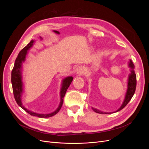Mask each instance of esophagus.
I'll list each match as a JSON object with an SVG mask.
<instances>
[{
  "label": "esophagus",
  "mask_w": 149,
  "mask_h": 149,
  "mask_svg": "<svg viewBox=\"0 0 149 149\" xmlns=\"http://www.w3.org/2000/svg\"><path fill=\"white\" fill-rule=\"evenodd\" d=\"M76 72H77V74H79V75L83 74V73H84L83 68L82 66L78 67L77 69V70H76Z\"/></svg>",
  "instance_id": "obj_1"
}]
</instances>
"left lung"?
<instances>
[{
    "label": "left lung",
    "instance_id": "1",
    "mask_svg": "<svg viewBox=\"0 0 149 149\" xmlns=\"http://www.w3.org/2000/svg\"><path fill=\"white\" fill-rule=\"evenodd\" d=\"M129 67L131 68V73L129 76V79H128V88H127V91L126 92V97H125V99L124 102L123 103V104L121 105V106L120 107V108L118 109V111L116 112H118L120 111H121V109H123L125 106H126L129 101H130V100L132 99V97L134 96L135 90H136V75L135 74V71H134V65L132 61L131 60H130L129 64ZM92 109L93 110V111H95L97 113H103L102 112H100L99 111H98L97 109H95L94 108L92 107Z\"/></svg>",
    "mask_w": 149,
    "mask_h": 149
}]
</instances>
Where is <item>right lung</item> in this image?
Segmentation results:
<instances>
[{
	"label": "right lung",
	"mask_w": 149,
	"mask_h": 149,
	"mask_svg": "<svg viewBox=\"0 0 149 149\" xmlns=\"http://www.w3.org/2000/svg\"><path fill=\"white\" fill-rule=\"evenodd\" d=\"M42 38V37H40ZM34 41L33 40H31L25 47L23 48L20 52L19 53L18 56L15 60V63L13 67V69L11 72V83H12V86H13V94L15 98V101L17 103V104L22 107L23 110L25 111L29 114L32 116H38L39 118H48V117L52 116L57 114L62 106L63 103V99L65 95L66 94V92L67 91L68 88L70 86V83L73 80L72 77H68L66 79L63 80L62 83V87L60 91V103L56 111H54L52 113H48V114H39L33 112H31L30 111L27 110V109L24 107L22 105V101H21V95L23 91V84L22 81V75H21V68L22 62L24 61L25 60L26 55L31 47H32L33 45V43Z\"/></svg>",
	"instance_id": "1"
}]
</instances>
